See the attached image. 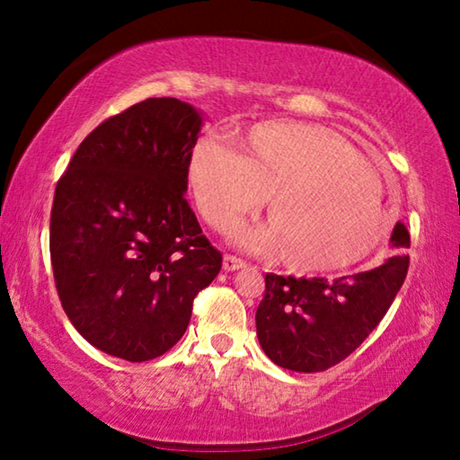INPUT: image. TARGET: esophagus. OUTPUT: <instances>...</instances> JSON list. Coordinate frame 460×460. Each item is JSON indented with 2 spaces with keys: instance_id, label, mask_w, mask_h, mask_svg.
Here are the masks:
<instances>
[{
  "instance_id": "1",
  "label": "esophagus",
  "mask_w": 460,
  "mask_h": 460,
  "mask_svg": "<svg viewBox=\"0 0 460 460\" xmlns=\"http://www.w3.org/2000/svg\"><path fill=\"white\" fill-rule=\"evenodd\" d=\"M245 268V261L235 258V255H225L223 258V270L225 271H235V270H241Z\"/></svg>"
}]
</instances>
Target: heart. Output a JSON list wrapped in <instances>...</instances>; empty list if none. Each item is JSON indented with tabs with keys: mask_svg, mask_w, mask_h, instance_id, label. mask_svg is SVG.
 Here are the masks:
<instances>
[{
	"mask_svg": "<svg viewBox=\"0 0 460 460\" xmlns=\"http://www.w3.org/2000/svg\"><path fill=\"white\" fill-rule=\"evenodd\" d=\"M190 189L205 221L227 231L270 197V225L237 229L249 252L282 249L294 270L332 271L361 261L385 235L381 178L334 131L266 121L245 139V158L219 137L192 147Z\"/></svg>",
	"mask_w": 460,
	"mask_h": 460,
	"instance_id": "1",
	"label": "heart"
}]
</instances>
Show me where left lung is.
Segmentation results:
<instances>
[{
    "label": "left lung",
    "instance_id": "1",
    "mask_svg": "<svg viewBox=\"0 0 460 460\" xmlns=\"http://www.w3.org/2000/svg\"><path fill=\"white\" fill-rule=\"evenodd\" d=\"M389 245L395 255L361 274L334 279L268 274L255 313L263 353L298 373L324 371L351 355L381 323L406 279V225L395 223Z\"/></svg>",
    "mask_w": 460,
    "mask_h": 460
}]
</instances>
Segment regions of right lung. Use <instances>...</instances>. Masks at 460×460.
Listing matches in <instances>:
<instances>
[{
  "label": "right lung",
  "mask_w": 460,
  "mask_h": 460,
  "mask_svg": "<svg viewBox=\"0 0 460 460\" xmlns=\"http://www.w3.org/2000/svg\"><path fill=\"white\" fill-rule=\"evenodd\" d=\"M202 113L146 99L101 123L57 184L50 260L62 308L84 341L142 363L186 331L221 270L184 199Z\"/></svg>",
  "instance_id": "1"
}]
</instances>
